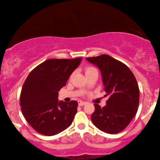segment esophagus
Returning a JSON list of instances; mask_svg holds the SVG:
<instances>
[{"instance_id": "esophagus-1", "label": "esophagus", "mask_w": 160, "mask_h": 160, "mask_svg": "<svg viewBox=\"0 0 160 160\" xmlns=\"http://www.w3.org/2000/svg\"><path fill=\"white\" fill-rule=\"evenodd\" d=\"M87 103L85 102H83V101H78V106H85Z\"/></svg>"}]
</instances>
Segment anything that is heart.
<instances>
[{
    "label": "heart",
    "mask_w": 160,
    "mask_h": 160,
    "mask_svg": "<svg viewBox=\"0 0 160 160\" xmlns=\"http://www.w3.org/2000/svg\"><path fill=\"white\" fill-rule=\"evenodd\" d=\"M84 72H85V74H86V76H88L89 74L95 73V72H97V70L92 66H87L84 68ZM85 88H87V87H85Z\"/></svg>",
    "instance_id": "b5f03b06"
}]
</instances>
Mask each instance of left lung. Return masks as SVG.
I'll return each instance as SVG.
<instances>
[{"mask_svg":"<svg viewBox=\"0 0 160 160\" xmlns=\"http://www.w3.org/2000/svg\"><path fill=\"white\" fill-rule=\"evenodd\" d=\"M86 59L99 68L106 96H109L102 108L94 104L92 122L102 132H121L137 113L140 92L136 78L126 65L107 54Z\"/></svg>","mask_w":160,"mask_h":160,"instance_id":"left-lung-1","label":"left lung"}]
</instances>
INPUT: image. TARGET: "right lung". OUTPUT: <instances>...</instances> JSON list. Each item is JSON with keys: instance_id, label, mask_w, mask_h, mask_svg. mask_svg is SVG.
Wrapping results in <instances>:
<instances>
[{"instance_id": "1", "label": "right lung", "mask_w": 160, "mask_h": 160, "mask_svg": "<svg viewBox=\"0 0 160 160\" xmlns=\"http://www.w3.org/2000/svg\"><path fill=\"white\" fill-rule=\"evenodd\" d=\"M82 58L50 59L30 72L22 88L20 106L28 124L36 132L52 136L72 124L78 102L58 100V92Z\"/></svg>"}]
</instances>
